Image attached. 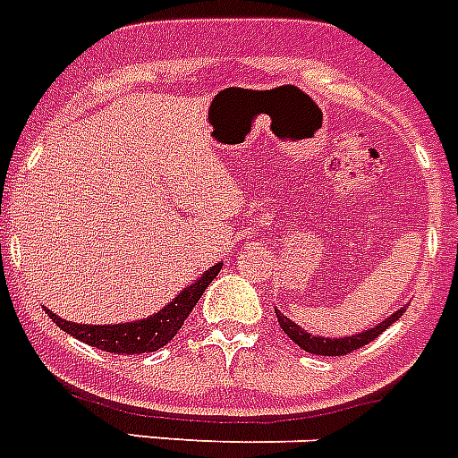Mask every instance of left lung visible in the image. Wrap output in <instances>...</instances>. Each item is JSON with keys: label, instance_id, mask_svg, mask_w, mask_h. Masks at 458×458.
<instances>
[{"label": "left lung", "instance_id": "8db88e82", "mask_svg": "<svg viewBox=\"0 0 458 458\" xmlns=\"http://www.w3.org/2000/svg\"><path fill=\"white\" fill-rule=\"evenodd\" d=\"M403 312H405V307H401L398 312H394L391 317L384 318L382 324H377L375 328H368V330H363V333H356V335L321 337V335H310L305 328H301V326L295 324V321H291V318L284 317L279 310H275L276 321H279V326H282L284 333H286V335L291 337L295 344H298V347L305 349V352H310V353H318V356H344V353L353 352V349L366 347L368 342H372L377 335H382L384 330L389 328L391 324H395V321L403 317Z\"/></svg>", "mask_w": 458, "mask_h": 458}]
</instances>
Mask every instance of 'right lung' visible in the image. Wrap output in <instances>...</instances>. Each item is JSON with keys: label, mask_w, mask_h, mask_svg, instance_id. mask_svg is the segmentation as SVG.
Masks as SVG:
<instances>
[{"label": "right lung", "mask_w": 458, "mask_h": 458, "mask_svg": "<svg viewBox=\"0 0 458 458\" xmlns=\"http://www.w3.org/2000/svg\"><path fill=\"white\" fill-rule=\"evenodd\" d=\"M223 263L211 265L205 275L195 279L191 286H186L182 293L176 295L174 301L160 310V312L151 314L146 318H137V321H128V324H114V326H92V324H74L67 318H60L53 314L51 310H46L48 317L55 321V326L67 333V335L76 337V340L86 342L90 347H98L102 352L109 353H148L157 352L165 347L172 337L179 333L186 317L193 312L195 302L202 298L205 288L209 286L216 275L221 272Z\"/></svg>", "instance_id": "obj_1"}]
</instances>
